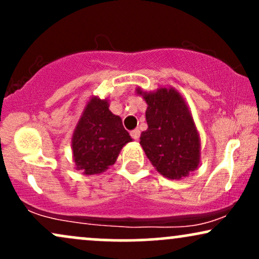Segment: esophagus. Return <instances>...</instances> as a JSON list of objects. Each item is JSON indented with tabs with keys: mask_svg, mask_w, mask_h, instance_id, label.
<instances>
[{
	"mask_svg": "<svg viewBox=\"0 0 259 259\" xmlns=\"http://www.w3.org/2000/svg\"><path fill=\"white\" fill-rule=\"evenodd\" d=\"M130 135L134 140H139L140 138V130L139 129H134L133 132H130Z\"/></svg>",
	"mask_w": 259,
	"mask_h": 259,
	"instance_id": "34e87169",
	"label": "esophagus"
}]
</instances>
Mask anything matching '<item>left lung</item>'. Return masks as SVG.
Wrapping results in <instances>:
<instances>
[{"mask_svg": "<svg viewBox=\"0 0 259 259\" xmlns=\"http://www.w3.org/2000/svg\"><path fill=\"white\" fill-rule=\"evenodd\" d=\"M147 103V130L141 133L140 145L156 170L170 180H181L198 168L201 139L192 113L177 89L154 91L136 89Z\"/></svg>", "mask_w": 259, "mask_h": 259, "instance_id": "8db88e82", "label": "left lung"}]
</instances>
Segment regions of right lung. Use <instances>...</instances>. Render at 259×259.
Masks as SVG:
<instances>
[{
	"label": "right lung",
	"instance_id": "obj_1",
	"mask_svg": "<svg viewBox=\"0 0 259 259\" xmlns=\"http://www.w3.org/2000/svg\"><path fill=\"white\" fill-rule=\"evenodd\" d=\"M132 141L121 118L109 111V100L94 95L86 102L73 133L75 169L84 175L103 173L114 164L121 148Z\"/></svg>",
	"mask_w": 259,
	"mask_h": 259
}]
</instances>
